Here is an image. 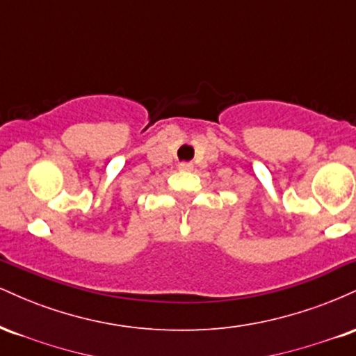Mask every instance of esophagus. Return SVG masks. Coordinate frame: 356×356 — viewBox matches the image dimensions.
<instances>
[{
	"mask_svg": "<svg viewBox=\"0 0 356 356\" xmlns=\"http://www.w3.org/2000/svg\"><path fill=\"white\" fill-rule=\"evenodd\" d=\"M192 167H194L192 162H181V164H179V169L181 170H192Z\"/></svg>",
	"mask_w": 356,
	"mask_h": 356,
	"instance_id": "obj_1",
	"label": "esophagus"
}]
</instances>
